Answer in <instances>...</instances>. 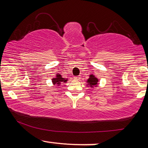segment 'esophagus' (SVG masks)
I'll return each instance as SVG.
<instances>
[{
  "label": "esophagus",
  "instance_id": "1",
  "mask_svg": "<svg viewBox=\"0 0 148 148\" xmlns=\"http://www.w3.org/2000/svg\"><path fill=\"white\" fill-rule=\"evenodd\" d=\"M80 79H81V76H74V79H75V80H80Z\"/></svg>",
  "mask_w": 148,
  "mask_h": 148
}]
</instances>
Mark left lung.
I'll use <instances>...</instances> for the list:
<instances>
[{
  "mask_svg": "<svg viewBox=\"0 0 148 148\" xmlns=\"http://www.w3.org/2000/svg\"><path fill=\"white\" fill-rule=\"evenodd\" d=\"M98 82V79L96 77H95L93 75L90 76V78L88 80V83L91 86V87L92 86H96Z\"/></svg>",
  "mask_w": 148,
  "mask_h": 148,
  "instance_id": "obj_1",
  "label": "left lung"
}]
</instances>
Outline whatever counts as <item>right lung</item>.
<instances>
[{
	"mask_svg": "<svg viewBox=\"0 0 148 148\" xmlns=\"http://www.w3.org/2000/svg\"><path fill=\"white\" fill-rule=\"evenodd\" d=\"M53 84H60L61 82H66L67 80H65L64 79H62V76H61L60 74H57L56 78L53 79Z\"/></svg>",
	"mask_w": 148,
	"mask_h": 148,
	"instance_id": "obj_1",
	"label": "right lung"
}]
</instances>
